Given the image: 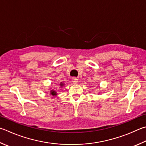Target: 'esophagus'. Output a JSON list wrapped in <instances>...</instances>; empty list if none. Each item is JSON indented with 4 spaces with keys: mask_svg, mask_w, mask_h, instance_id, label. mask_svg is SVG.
Here are the masks:
<instances>
[{
    "mask_svg": "<svg viewBox=\"0 0 146 146\" xmlns=\"http://www.w3.org/2000/svg\"><path fill=\"white\" fill-rule=\"evenodd\" d=\"M72 82H73V84H77L78 83V79L76 78H72Z\"/></svg>",
    "mask_w": 146,
    "mask_h": 146,
    "instance_id": "1",
    "label": "esophagus"
}]
</instances>
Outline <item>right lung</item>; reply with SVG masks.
Wrapping results in <instances>:
<instances>
[{"label":"right lung","instance_id":"obj_1","mask_svg":"<svg viewBox=\"0 0 146 146\" xmlns=\"http://www.w3.org/2000/svg\"><path fill=\"white\" fill-rule=\"evenodd\" d=\"M60 86H62V84H60ZM51 94L54 96V95H56V92L54 91H51Z\"/></svg>","mask_w":146,"mask_h":146}]
</instances>
